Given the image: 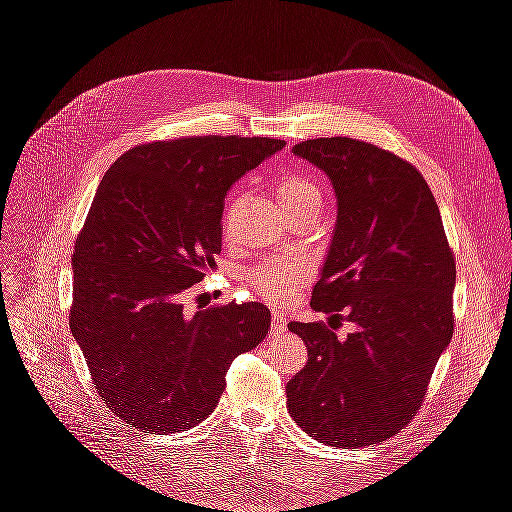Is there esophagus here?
Masks as SVG:
<instances>
[{
  "instance_id": "34e87169",
  "label": "esophagus",
  "mask_w": 512,
  "mask_h": 512,
  "mask_svg": "<svg viewBox=\"0 0 512 512\" xmlns=\"http://www.w3.org/2000/svg\"><path fill=\"white\" fill-rule=\"evenodd\" d=\"M286 316L282 314V312H273L271 314V331H273V335H280V333H284L286 331Z\"/></svg>"
}]
</instances>
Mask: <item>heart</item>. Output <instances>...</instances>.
I'll return each instance as SVG.
<instances>
[{
    "instance_id": "obj_1",
    "label": "heart",
    "mask_w": 512,
    "mask_h": 512,
    "mask_svg": "<svg viewBox=\"0 0 512 512\" xmlns=\"http://www.w3.org/2000/svg\"><path fill=\"white\" fill-rule=\"evenodd\" d=\"M275 194L290 218L320 211L324 203L320 183L301 173V170H288V173L277 177ZM309 273L312 271H309L305 260L269 258L247 273V284H250L260 299L269 303H284L292 297L294 290L307 282Z\"/></svg>"
}]
</instances>
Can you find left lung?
Here are the masks:
<instances>
[{"instance_id": "1", "label": "left lung", "mask_w": 512, "mask_h": 512, "mask_svg": "<svg viewBox=\"0 0 512 512\" xmlns=\"http://www.w3.org/2000/svg\"><path fill=\"white\" fill-rule=\"evenodd\" d=\"M294 156L329 175L337 224L312 292L327 322H290L307 346L286 384L288 412L314 440L369 446L421 408L455 331V256L427 181L408 160L359 138L301 141ZM357 329L337 340L334 327Z\"/></svg>"}]
</instances>
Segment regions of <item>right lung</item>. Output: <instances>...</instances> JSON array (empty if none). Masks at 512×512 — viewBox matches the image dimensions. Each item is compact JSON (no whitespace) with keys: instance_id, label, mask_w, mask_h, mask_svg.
Returning a JSON list of instances; mask_svg holds the SVG:
<instances>
[{"instance_id":"1","label":"right lung","mask_w":512,"mask_h":512,"mask_svg":"<svg viewBox=\"0 0 512 512\" xmlns=\"http://www.w3.org/2000/svg\"><path fill=\"white\" fill-rule=\"evenodd\" d=\"M286 143L183 136L128 149L106 170L74 243L70 329L100 399L145 433L188 431L218 406L235 356L271 327L258 301L185 312L222 252L230 185Z\"/></svg>"}]
</instances>
